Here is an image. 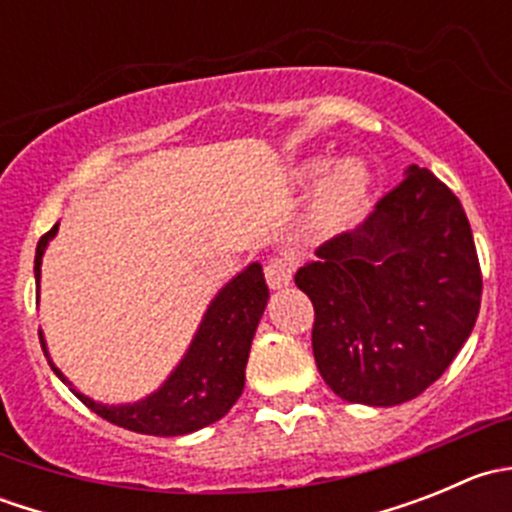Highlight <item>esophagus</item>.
<instances>
[{
	"label": "esophagus",
	"mask_w": 512,
	"mask_h": 512,
	"mask_svg": "<svg viewBox=\"0 0 512 512\" xmlns=\"http://www.w3.org/2000/svg\"><path fill=\"white\" fill-rule=\"evenodd\" d=\"M294 275V265L289 257H272L270 262L265 265V277L270 289H282L292 282Z\"/></svg>",
	"instance_id": "obj_1"
}]
</instances>
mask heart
<instances>
[{
  "label": "heart",
  "instance_id": "1",
  "mask_svg": "<svg viewBox=\"0 0 512 512\" xmlns=\"http://www.w3.org/2000/svg\"><path fill=\"white\" fill-rule=\"evenodd\" d=\"M327 160H312L302 168V178H317ZM371 198V173L359 160L337 165L319 185L309 210V225L319 235H337L364 215Z\"/></svg>",
  "mask_w": 512,
  "mask_h": 512
}]
</instances>
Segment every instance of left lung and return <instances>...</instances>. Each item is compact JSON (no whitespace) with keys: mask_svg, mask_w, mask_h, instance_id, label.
<instances>
[{"mask_svg":"<svg viewBox=\"0 0 512 512\" xmlns=\"http://www.w3.org/2000/svg\"><path fill=\"white\" fill-rule=\"evenodd\" d=\"M294 282L314 304L319 374L366 406L426 391L471 337L483 292L461 200L418 165L364 223L317 247Z\"/></svg>","mask_w":512,"mask_h":512,"instance_id":"8db88e82","label":"left lung"}]
</instances>
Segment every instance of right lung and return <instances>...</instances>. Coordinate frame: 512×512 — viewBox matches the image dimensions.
<instances>
[{
	"label": "right lung",
	"mask_w": 512,
	"mask_h": 512,
	"mask_svg": "<svg viewBox=\"0 0 512 512\" xmlns=\"http://www.w3.org/2000/svg\"><path fill=\"white\" fill-rule=\"evenodd\" d=\"M56 230H59V223L46 235H41L39 245H36V285L41 280V257ZM267 297H270V289H267L260 262H252L245 272L232 277V282H227L218 297L210 302L188 354L175 366L168 381L156 394L146 396L138 404L106 406L96 404L76 389L71 391L94 414L116 423V426L128 428V431L148 433V436H183V433L210 426L232 409V404L240 399L242 389H245L247 356H250L257 324L265 312ZM39 342L49 359L41 332ZM51 369L64 384H69V379L54 364Z\"/></svg>",
	"instance_id": "right-lung-1"
}]
</instances>
